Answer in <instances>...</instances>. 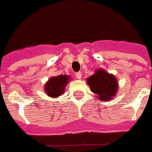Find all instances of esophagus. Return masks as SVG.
Segmentation results:
<instances>
[{
    "label": "esophagus",
    "instance_id": "obj_1",
    "mask_svg": "<svg viewBox=\"0 0 152 152\" xmlns=\"http://www.w3.org/2000/svg\"><path fill=\"white\" fill-rule=\"evenodd\" d=\"M75 76L77 77V79H81L82 78V73L81 72H77L75 74Z\"/></svg>",
    "mask_w": 152,
    "mask_h": 152
}]
</instances>
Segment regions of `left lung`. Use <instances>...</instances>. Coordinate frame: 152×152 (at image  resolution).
<instances>
[{
	"instance_id": "1",
	"label": "left lung",
	"mask_w": 152,
	"mask_h": 152,
	"mask_svg": "<svg viewBox=\"0 0 152 152\" xmlns=\"http://www.w3.org/2000/svg\"><path fill=\"white\" fill-rule=\"evenodd\" d=\"M87 83L91 91L103 101H109L118 93V84L116 77L104 69L96 70L94 75L87 78Z\"/></svg>"
}]
</instances>
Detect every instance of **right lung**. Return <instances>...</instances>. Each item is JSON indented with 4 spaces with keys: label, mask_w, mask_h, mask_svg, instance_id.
<instances>
[{
    "label": "right lung",
    "mask_w": 152,
    "mask_h": 152,
    "mask_svg": "<svg viewBox=\"0 0 152 152\" xmlns=\"http://www.w3.org/2000/svg\"><path fill=\"white\" fill-rule=\"evenodd\" d=\"M68 75H58L52 77L45 85V91L48 96L56 98L61 96L65 91V87L70 81Z\"/></svg>",
    "instance_id": "right-lung-1"
}]
</instances>
